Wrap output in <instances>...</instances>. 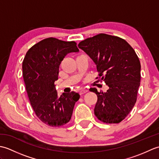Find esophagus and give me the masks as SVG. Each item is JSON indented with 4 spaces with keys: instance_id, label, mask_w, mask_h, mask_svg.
Returning a JSON list of instances; mask_svg holds the SVG:
<instances>
[{
    "instance_id": "esophagus-1",
    "label": "esophagus",
    "mask_w": 159,
    "mask_h": 159,
    "mask_svg": "<svg viewBox=\"0 0 159 159\" xmlns=\"http://www.w3.org/2000/svg\"><path fill=\"white\" fill-rule=\"evenodd\" d=\"M88 92V89H85V88H84V89H82L79 92V93L80 94V95H82V94H83V93H85L86 92Z\"/></svg>"
}]
</instances>
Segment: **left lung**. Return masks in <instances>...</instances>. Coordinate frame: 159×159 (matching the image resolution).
Listing matches in <instances>:
<instances>
[{"instance_id":"obj_1","label":"left lung","mask_w":159,"mask_h":159,"mask_svg":"<svg viewBox=\"0 0 159 159\" xmlns=\"http://www.w3.org/2000/svg\"><path fill=\"white\" fill-rule=\"evenodd\" d=\"M84 50L96 65L100 81L109 86L107 92H98L94 113L106 124H118L133 109L137 98L141 80L139 57L126 40L119 37L100 33L80 42Z\"/></svg>"}]
</instances>
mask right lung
Listing matches in <instances>:
<instances>
[{"mask_svg":"<svg viewBox=\"0 0 159 159\" xmlns=\"http://www.w3.org/2000/svg\"><path fill=\"white\" fill-rule=\"evenodd\" d=\"M79 50L75 42L48 38L33 45L23 60V79L30 102L37 117L50 126L69 122L74 104L80 98L74 92L59 96L55 85L64 57Z\"/></svg>","mask_w":159,"mask_h":159,"instance_id":"add662e5","label":"right lung"}]
</instances>
